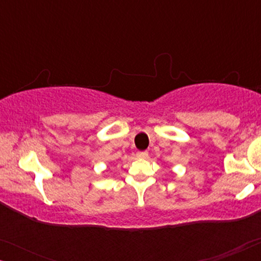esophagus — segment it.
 I'll return each mask as SVG.
<instances>
[{
  "mask_svg": "<svg viewBox=\"0 0 261 261\" xmlns=\"http://www.w3.org/2000/svg\"><path fill=\"white\" fill-rule=\"evenodd\" d=\"M137 158H139V159H146V158H148V152H146V151H144V152H138V153H137Z\"/></svg>",
  "mask_w": 261,
  "mask_h": 261,
  "instance_id": "obj_1",
  "label": "esophagus"
}]
</instances>
